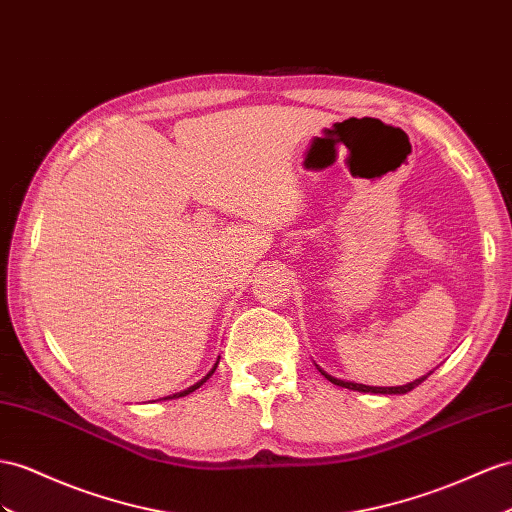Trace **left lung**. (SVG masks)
Masks as SVG:
<instances>
[{
    "instance_id": "1",
    "label": "left lung",
    "mask_w": 512,
    "mask_h": 512,
    "mask_svg": "<svg viewBox=\"0 0 512 512\" xmlns=\"http://www.w3.org/2000/svg\"><path fill=\"white\" fill-rule=\"evenodd\" d=\"M320 372H322V376L326 378V381H331L333 385H339V387H346V389H352V391H363V393H406V391H411V389H415L417 385H422L424 381H426V376H422V378H417V381H413V383H409V385H402V387H370V385H359V383H350V381H339V378H335V376H331V374H326L322 368H318Z\"/></svg>"
}]
</instances>
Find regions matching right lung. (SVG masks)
<instances>
[{
  "label": "right lung",
  "mask_w": 512,
  "mask_h": 512,
  "mask_svg": "<svg viewBox=\"0 0 512 512\" xmlns=\"http://www.w3.org/2000/svg\"><path fill=\"white\" fill-rule=\"evenodd\" d=\"M218 359H220V357H218ZM216 368H218V361H216V365H214V368H212V372H209V374H207V376H205V378H203V381H199V383H196V385H192V387H188V389H186V391H179V393H175V396H168V398H181V396H188V393H192V391H194V389H199V387H201V385H203V383H205V381H207V378H209V376H212V374H214V372H216Z\"/></svg>",
  "instance_id": "right-lung-1"
}]
</instances>
